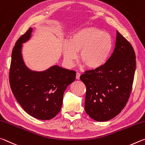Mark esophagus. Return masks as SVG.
Instances as JSON below:
<instances>
[{
	"label": "esophagus",
	"instance_id": "1",
	"mask_svg": "<svg viewBox=\"0 0 145 145\" xmlns=\"http://www.w3.org/2000/svg\"><path fill=\"white\" fill-rule=\"evenodd\" d=\"M80 74L79 72H77L76 73V78L77 80H79L80 79Z\"/></svg>",
	"mask_w": 145,
	"mask_h": 145
}]
</instances>
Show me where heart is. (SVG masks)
Listing matches in <instances>:
<instances>
[{
  "label": "heart",
  "instance_id": "heart-1",
  "mask_svg": "<svg viewBox=\"0 0 145 145\" xmlns=\"http://www.w3.org/2000/svg\"><path fill=\"white\" fill-rule=\"evenodd\" d=\"M113 47L112 37L108 33L94 27L78 29L71 35L70 41L63 44L64 60L72 65L80 52V60L89 69L101 67L108 60Z\"/></svg>",
  "mask_w": 145,
  "mask_h": 145
}]
</instances>
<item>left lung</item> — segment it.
Segmentation results:
<instances>
[{
    "instance_id": "1",
    "label": "left lung",
    "mask_w": 145,
    "mask_h": 145,
    "mask_svg": "<svg viewBox=\"0 0 145 145\" xmlns=\"http://www.w3.org/2000/svg\"><path fill=\"white\" fill-rule=\"evenodd\" d=\"M136 65L132 45L117 31L114 50L108 60L80 76L86 86L85 110L92 119L106 121L121 112L132 91Z\"/></svg>"
}]
</instances>
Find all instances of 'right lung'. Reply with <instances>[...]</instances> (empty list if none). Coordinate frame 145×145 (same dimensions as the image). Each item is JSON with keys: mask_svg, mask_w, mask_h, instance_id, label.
I'll return each mask as SVG.
<instances>
[{"mask_svg": "<svg viewBox=\"0 0 145 145\" xmlns=\"http://www.w3.org/2000/svg\"><path fill=\"white\" fill-rule=\"evenodd\" d=\"M30 27L14 46L9 71V84L16 101L28 114L49 120L58 114L66 88L75 80L76 72L58 65L44 71H35L25 65L22 54V44L30 39Z\"/></svg>", "mask_w": 145, "mask_h": 145, "instance_id": "obj_1", "label": "right lung"}]
</instances>
